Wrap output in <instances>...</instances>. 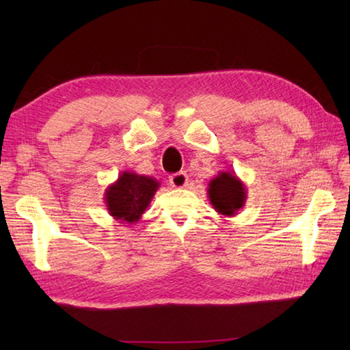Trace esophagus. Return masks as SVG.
<instances>
[{
	"instance_id": "34e87169",
	"label": "esophagus",
	"mask_w": 350,
	"mask_h": 350,
	"mask_svg": "<svg viewBox=\"0 0 350 350\" xmlns=\"http://www.w3.org/2000/svg\"><path fill=\"white\" fill-rule=\"evenodd\" d=\"M170 183L174 188H183L188 185V176L183 173V171H179V173H174L170 176Z\"/></svg>"
}]
</instances>
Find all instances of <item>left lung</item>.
<instances>
[{
    "mask_svg": "<svg viewBox=\"0 0 350 350\" xmlns=\"http://www.w3.org/2000/svg\"><path fill=\"white\" fill-rule=\"evenodd\" d=\"M208 199L219 215L234 216L245 205L247 188L234 171H219L208 182Z\"/></svg>",
    "mask_w": 350,
    "mask_h": 350,
    "instance_id": "8db88e82",
    "label": "left lung"
}]
</instances>
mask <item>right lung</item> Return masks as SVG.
<instances>
[{
	"mask_svg": "<svg viewBox=\"0 0 350 350\" xmlns=\"http://www.w3.org/2000/svg\"><path fill=\"white\" fill-rule=\"evenodd\" d=\"M159 187L161 182L151 176L122 171L118 179L105 189L106 210L120 224L139 222Z\"/></svg>",
	"mask_w": 350,
	"mask_h": 350,
	"instance_id": "right-lung-1",
	"label": "right lung"
}]
</instances>
